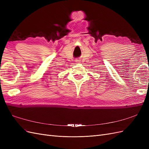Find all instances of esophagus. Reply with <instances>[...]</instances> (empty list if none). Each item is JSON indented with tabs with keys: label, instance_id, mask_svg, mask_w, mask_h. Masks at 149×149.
<instances>
[{
	"label": "esophagus",
	"instance_id": "1",
	"mask_svg": "<svg viewBox=\"0 0 149 149\" xmlns=\"http://www.w3.org/2000/svg\"><path fill=\"white\" fill-rule=\"evenodd\" d=\"M79 61V60H76V62H78V63Z\"/></svg>",
	"mask_w": 149,
	"mask_h": 149
}]
</instances>
